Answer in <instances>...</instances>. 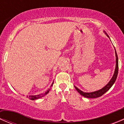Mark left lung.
Masks as SVG:
<instances>
[{
    "instance_id": "obj_1",
    "label": "left lung",
    "mask_w": 124,
    "mask_h": 124,
    "mask_svg": "<svg viewBox=\"0 0 124 124\" xmlns=\"http://www.w3.org/2000/svg\"><path fill=\"white\" fill-rule=\"evenodd\" d=\"M107 37H108L107 35ZM116 53V68L115 71V73L113 74V76L112 77V79L110 80L109 82H108V84L106 86H105L103 88H102L101 89L99 90V91H95V92H90V93H86V92H84L83 91H80V89H78L77 87L75 86V88L77 90V92L80 93V95H82L83 97H86V98H98V97H101L102 96L104 93H106L107 91L110 89V87L113 86V85L114 84V83L115 82L116 78H117V74H118V57H117V53H116V52L115 51Z\"/></svg>"
}]
</instances>
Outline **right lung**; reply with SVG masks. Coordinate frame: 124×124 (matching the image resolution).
I'll list each match as a JSON object with an SVG mask.
<instances>
[{
	"label": "right lung",
	"instance_id": "right-lung-1",
	"mask_svg": "<svg viewBox=\"0 0 124 124\" xmlns=\"http://www.w3.org/2000/svg\"><path fill=\"white\" fill-rule=\"evenodd\" d=\"M53 83H52V85L51 86H53ZM49 91L50 89L47 90V91H46V92L44 93V94H43V93H41V94H39V95H30V96H27V97H28V98H29L30 100H37V99H39V98H41L42 97H43L44 95H47V93L49 92Z\"/></svg>",
	"mask_w": 124,
	"mask_h": 124
}]
</instances>
